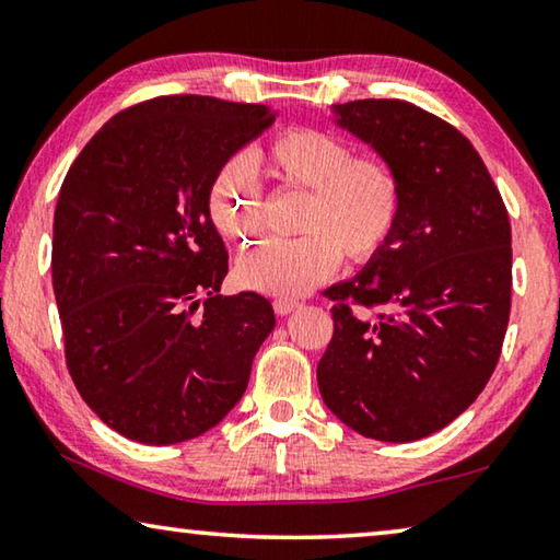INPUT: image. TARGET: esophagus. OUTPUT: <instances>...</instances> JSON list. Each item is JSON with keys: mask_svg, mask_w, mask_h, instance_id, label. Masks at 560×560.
<instances>
[{"mask_svg": "<svg viewBox=\"0 0 560 560\" xmlns=\"http://www.w3.org/2000/svg\"><path fill=\"white\" fill-rule=\"evenodd\" d=\"M296 308H301V301H296V299H277V301H273V311H277L279 316L293 314Z\"/></svg>", "mask_w": 560, "mask_h": 560, "instance_id": "obj_1", "label": "esophagus"}]
</instances>
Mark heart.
I'll return each instance as SVG.
<instances>
[{"label": "heart", "instance_id": "1", "mask_svg": "<svg viewBox=\"0 0 560 560\" xmlns=\"http://www.w3.org/2000/svg\"><path fill=\"white\" fill-rule=\"evenodd\" d=\"M257 170L279 185L306 192L296 240H277L236 261L244 289L269 296H301L338 269L340 257L368 264L400 224L402 179L383 158L355 155L336 132L289 128L259 153L234 158L210 189V217L226 240L246 246L261 230Z\"/></svg>", "mask_w": 560, "mask_h": 560}]
</instances>
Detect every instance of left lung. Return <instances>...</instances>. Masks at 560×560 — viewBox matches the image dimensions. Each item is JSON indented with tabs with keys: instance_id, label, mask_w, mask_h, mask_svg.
<instances>
[{
	"instance_id": "8db88e82",
	"label": "left lung",
	"mask_w": 560,
	"mask_h": 560,
	"mask_svg": "<svg viewBox=\"0 0 560 560\" xmlns=\"http://www.w3.org/2000/svg\"><path fill=\"white\" fill-rule=\"evenodd\" d=\"M334 113L397 170L402 214L385 249L326 291L334 338L318 390L363 438L422 440L467 410L497 368L511 311L509 214L447 120L395 98Z\"/></svg>"
}]
</instances>
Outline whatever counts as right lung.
Returning <instances> with one entry per match:
<instances>
[{
	"label": "right lung",
	"mask_w": 560,
	"mask_h": 560,
	"mask_svg": "<svg viewBox=\"0 0 560 560\" xmlns=\"http://www.w3.org/2000/svg\"><path fill=\"white\" fill-rule=\"evenodd\" d=\"M271 120L259 103L158 96L113 116L63 179L51 279L66 365L122 438H200L246 390L277 318L254 291L220 296L210 189Z\"/></svg>",
	"instance_id": "add662e5"
}]
</instances>
